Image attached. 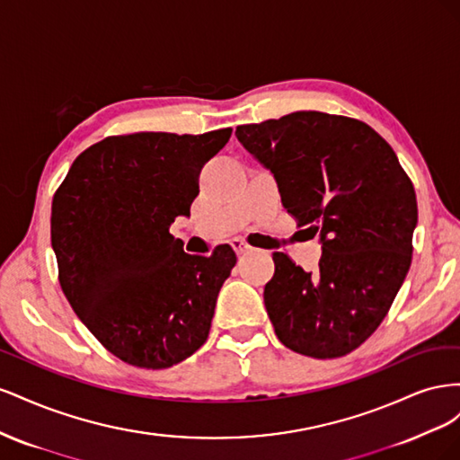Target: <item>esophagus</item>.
<instances>
[{
	"instance_id": "esophagus-1",
	"label": "esophagus",
	"mask_w": 460,
	"mask_h": 460,
	"mask_svg": "<svg viewBox=\"0 0 460 460\" xmlns=\"http://www.w3.org/2000/svg\"><path fill=\"white\" fill-rule=\"evenodd\" d=\"M232 249L235 252V255H245V253H249L252 252V247H249L245 242H242V240H232Z\"/></svg>"
}]
</instances>
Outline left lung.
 <instances>
[{"instance_id": "obj_1", "label": "left lung", "mask_w": 460, "mask_h": 460, "mask_svg": "<svg viewBox=\"0 0 460 460\" xmlns=\"http://www.w3.org/2000/svg\"><path fill=\"white\" fill-rule=\"evenodd\" d=\"M235 136L270 169L297 226L323 242L314 272L272 255L264 307L278 340L313 358L351 353L382 324L411 267L419 207L409 174L378 132L349 117L297 111Z\"/></svg>"}]
</instances>
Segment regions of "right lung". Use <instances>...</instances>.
<instances>
[{"instance_id":"add662e5","label":"right lung","mask_w":460,"mask_h":460,"mask_svg":"<svg viewBox=\"0 0 460 460\" xmlns=\"http://www.w3.org/2000/svg\"><path fill=\"white\" fill-rule=\"evenodd\" d=\"M232 128L136 132L84 149L51 203L59 284L109 353L137 368L182 363L207 341L230 245L188 255L169 226L199 193V172Z\"/></svg>"}]
</instances>
